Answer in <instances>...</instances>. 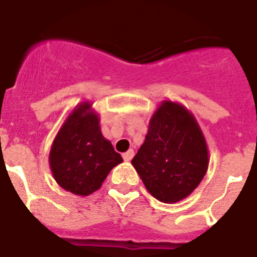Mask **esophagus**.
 Returning <instances> with one entry per match:
<instances>
[{"label": "esophagus", "instance_id": "34e87169", "mask_svg": "<svg viewBox=\"0 0 257 257\" xmlns=\"http://www.w3.org/2000/svg\"><path fill=\"white\" fill-rule=\"evenodd\" d=\"M133 156H135V152H133V149H129L128 152H125L124 155H122V159H124L125 161H131L133 159Z\"/></svg>", "mask_w": 257, "mask_h": 257}]
</instances>
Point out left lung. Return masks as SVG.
<instances>
[{"label": "left lung", "instance_id": "left-lung-1", "mask_svg": "<svg viewBox=\"0 0 257 257\" xmlns=\"http://www.w3.org/2000/svg\"><path fill=\"white\" fill-rule=\"evenodd\" d=\"M208 164L207 141L195 116L179 102L163 101L132 160L147 191L159 201L177 203L199 187Z\"/></svg>", "mask_w": 257, "mask_h": 257}]
</instances>
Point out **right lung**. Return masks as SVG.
Here are the masks:
<instances>
[{"instance_id":"obj_1","label":"right lung","mask_w":257,"mask_h":257,"mask_svg":"<svg viewBox=\"0 0 257 257\" xmlns=\"http://www.w3.org/2000/svg\"><path fill=\"white\" fill-rule=\"evenodd\" d=\"M122 157L100 129V116L90 101H84L66 117L54 137L49 167L54 180L65 191L88 196L100 189Z\"/></svg>"}]
</instances>
